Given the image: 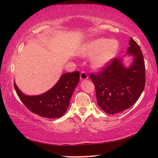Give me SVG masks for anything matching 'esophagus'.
<instances>
[{
    "label": "esophagus",
    "instance_id": "esophagus-1",
    "mask_svg": "<svg viewBox=\"0 0 158 158\" xmlns=\"http://www.w3.org/2000/svg\"><path fill=\"white\" fill-rule=\"evenodd\" d=\"M89 78L88 74L85 73V72H81V74H80V79L81 80H86Z\"/></svg>",
    "mask_w": 158,
    "mask_h": 158
}]
</instances>
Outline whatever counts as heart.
Instances as JSON below:
<instances>
[{
	"label": "heart",
	"mask_w": 158,
	"mask_h": 158,
	"mask_svg": "<svg viewBox=\"0 0 158 158\" xmlns=\"http://www.w3.org/2000/svg\"><path fill=\"white\" fill-rule=\"evenodd\" d=\"M118 49L116 40L99 38L89 42L83 52L85 56H91L93 66L96 69H104L113 60Z\"/></svg>",
	"instance_id": "obj_1"
}]
</instances>
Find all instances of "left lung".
Returning <instances> with one entry per match:
<instances>
[{
    "label": "left lung",
    "instance_id": "left-lung-1",
    "mask_svg": "<svg viewBox=\"0 0 158 158\" xmlns=\"http://www.w3.org/2000/svg\"><path fill=\"white\" fill-rule=\"evenodd\" d=\"M126 55L133 57L129 67L123 58H115L99 74H91L98 105L106 114L120 113L132 106L145 86V63L141 49L130 38Z\"/></svg>",
    "mask_w": 158,
    "mask_h": 158
}]
</instances>
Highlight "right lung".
I'll return each mask as SVG.
<instances>
[{
    "instance_id": "right-lung-1",
    "label": "right lung",
    "mask_w": 158,
    "mask_h": 158,
    "mask_svg": "<svg viewBox=\"0 0 158 158\" xmlns=\"http://www.w3.org/2000/svg\"><path fill=\"white\" fill-rule=\"evenodd\" d=\"M79 81V73L76 71L62 74L52 89L41 95H25L15 82V89L21 101L33 113L47 118H57L66 113Z\"/></svg>"
}]
</instances>
